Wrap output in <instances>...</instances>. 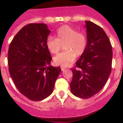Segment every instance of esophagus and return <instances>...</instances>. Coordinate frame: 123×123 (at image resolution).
I'll return each mask as SVG.
<instances>
[{
	"label": "esophagus",
	"instance_id": "obj_1",
	"mask_svg": "<svg viewBox=\"0 0 123 123\" xmlns=\"http://www.w3.org/2000/svg\"><path fill=\"white\" fill-rule=\"evenodd\" d=\"M61 69H62V71H64V70L66 69V68H64V67H62V68H61Z\"/></svg>",
	"mask_w": 123,
	"mask_h": 123
}]
</instances>
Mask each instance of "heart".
Here are the masks:
<instances>
[{
	"instance_id": "1",
	"label": "heart",
	"mask_w": 123,
	"mask_h": 123,
	"mask_svg": "<svg viewBox=\"0 0 123 123\" xmlns=\"http://www.w3.org/2000/svg\"><path fill=\"white\" fill-rule=\"evenodd\" d=\"M56 38L49 36L46 39V46L50 53L56 54L63 44L66 50L54 58V63L62 67L71 65L77 55H81L85 52L87 45V39L85 34L78 31L76 29L68 25L60 27L56 31Z\"/></svg>"
}]
</instances>
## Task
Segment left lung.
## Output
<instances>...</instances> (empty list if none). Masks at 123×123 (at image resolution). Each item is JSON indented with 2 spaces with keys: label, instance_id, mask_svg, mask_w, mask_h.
I'll list each match as a JSON object with an SVG mask.
<instances>
[{
  "label": "left lung",
  "instance_id": "obj_1",
  "mask_svg": "<svg viewBox=\"0 0 123 123\" xmlns=\"http://www.w3.org/2000/svg\"><path fill=\"white\" fill-rule=\"evenodd\" d=\"M87 45L85 52L72 69L70 83L72 94L90 98L104 87L111 71L113 52L110 41L104 29L96 24L85 21Z\"/></svg>",
  "mask_w": 123,
  "mask_h": 123
}]
</instances>
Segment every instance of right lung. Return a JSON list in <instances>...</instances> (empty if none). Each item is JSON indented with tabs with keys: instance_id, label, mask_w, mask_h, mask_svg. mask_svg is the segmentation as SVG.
Segmentation results:
<instances>
[{
	"instance_id": "obj_1",
	"label": "right lung",
	"mask_w": 123,
	"mask_h": 123,
	"mask_svg": "<svg viewBox=\"0 0 123 123\" xmlns=\"http://www.w3.org/2000/svg\"><path fill=\"white\" fill-rule=\"evenodd\" d=\"M50 33L45 24H29L16 34L8 49L11 78L18 91L31 100L48 97L61 71L50 65L52 58L45 44Z\"/></svg>"
}]
</instances>
